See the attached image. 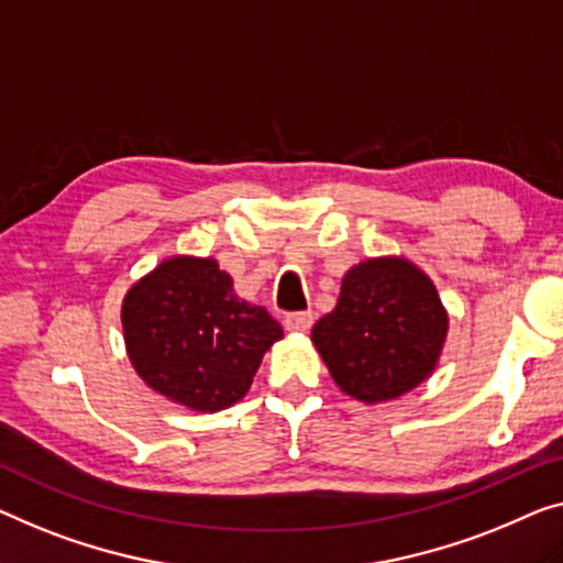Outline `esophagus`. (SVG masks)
<instances>
[{"label":"esophagus","instance_id":"1","mask_svg":"<svg viewBox=\"0 0 563 563\" xmlns=\"http://www.w3.org/2000/svg\"><path fill=\"white\" fill-rule=\"evenodd\" d=\"M285 329L292 331V333H306L310 325H313V316L308 313V310H300V313H288L283 318Z\"/></svg>","mask_w":563,"mask_h":563}]
</instances>
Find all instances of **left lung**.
<instances>
[{
  "label": "left lung",
  "instance_id": "1",
  "mask_svg": "<svg viewBox=\"0 0 563 563\" xmlns=\"http://www.w3.org/2000/svg\"><path fill=\"white\" fill-rule=\"evenodd\" d=\"M448 310L434 283L405 257H372L341 280L339 303L310 331L333 382L366 405L419 387L440 362Z\"/></svg>",
  "mask_w": 563,
  "mask_h": 563
}]
</instances>
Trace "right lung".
I'll return each instance as SVG.
<instances>
[{
    "label": "right lung",
    "mask_w": 563,
    "mask_h": 563,
    "mask_svg": "<svg viewBox=\"0 0 563 563\" xmlns=\"http://www.w3.org/2000/svg\"><path fill=\"white\" fill-rule=\"evenodd\" d=\"M121 323L141 379L195 412L245 397L265 351L283 339L263 306L238 298L214 257L162 260L125 292Z\"/></svg>",
    "instance_id": "obj_1"
}]
</instances>
